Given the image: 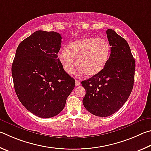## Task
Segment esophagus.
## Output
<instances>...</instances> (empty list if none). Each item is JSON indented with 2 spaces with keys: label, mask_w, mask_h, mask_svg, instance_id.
Returning <instances> with one entry per match:
<instances>
[{
  "label": "esophagus",
  "mask_w": 151,
  "mask_h": 151,
  "mask_svg": "<svg viewBox=\"0 0 151 151\" xmlns=\"http://www.w3.org/2000/svg\"><path fill=\"white\" fill-rule=\"evenodd\" d=\"M75 82H76V86H80V81H79L78 80H75Z\"/></svg>",
  "instance_id": "34e87169"
}]
</instances>
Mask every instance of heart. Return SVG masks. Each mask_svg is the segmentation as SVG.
<instances>
[{
  "instance_id": "b5f03b06",
  "label": "heart",
  "mask_w": 151,
  "mask_h": 151,
  "mask_svg": "<svg viewBox=\"0 0 151 151\" xmlns=\"http://www.w3.org/2000/svg\"><path fill=\"white\" fill-rule=\"evenodd\" d=\"M111 46L106 39L86 37L69 44L65 51L58 54V60L63 70L72 74L77 65L80 74L94 76L104 70L109 60Z\"/></svg>"
}]
</instances>
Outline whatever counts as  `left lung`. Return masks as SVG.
<instances>
[{
    "instance_id": "1",
    "label": "left lung",
    "mask_w": 151,
    "mask_h": 151,
    "mask_svg": "<svg viewBox=\"0 0 151 151\" xmlns=\"http://www.w3.org/2000/svg\"><path fill=\"white\" fill-rule=\"evenodd\" d=\"M111 54L101 72L81 81L86 93L83 104L89 113L108 117L128 99L133 88L135 62L125 39L112 29L106 31Z\"/></svg>"
}]
</instances>
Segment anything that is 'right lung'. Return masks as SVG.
<instances>
[{
    "instance_id": "add662e5",
    "label": "right lung",
    "mask_w": 151,
    "mask_h": 151,
    "mask_svg": "<svg viewBox=\"0 0 151 151\" xmlns=\"http://www.w3.org/2000/svg\"><path fill=\"white\" fill-rule=\"evenodd\" d=\"M62 36L38 30L18 45L12 65L15 92L26 109L42 118L54 117L65 107L75 80L58 58Z\"/></svg>"
}]
</instances>
